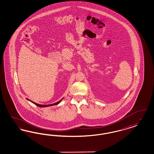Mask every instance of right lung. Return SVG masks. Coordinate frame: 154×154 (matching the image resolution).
Returning a JSON list of instances; mask_svg holds the SVG:
<instances>
[{
    "label": "right lung",
    "instance_id": "obj_1",
    "mask_svg": "<svg viewBox=\"0 0 154 154\" xmlns=\"http://www.w3.org/2000/svg\"><path fill=\"white\" fill-rule=\"evenodd\" d=\"M63 99H61V100H60V101H58V102H56V103H53V104H50V105H40V104H38V103H35V102H32V101H31V100H28V99H27L28 101H31V102H32L33 103H34L35 105H36V106H38V107H48V106H53V105H57L61 101H62V100Z\"/></svg>",
    "mask_w": 154,
    "mask_h": 154
}]
</instances>
